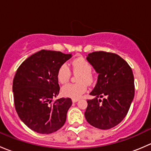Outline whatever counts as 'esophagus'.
<instances>
[{
  "instance_id": "esophagus-1",
  "label": "esophagus",
  "mask_w": 151,
  "mask_h": 151,
  "mask_svg": "<svg viewBox=\"0 0 151 151\" xmlns=\"http://www.w3.org/2000/svg\"><path fill=\"white\" fill-rule=\"evenodd\" d=\"M79 101V99H72V102L73 103H75L77 101Z\"/></svg>"
}]
</instances>
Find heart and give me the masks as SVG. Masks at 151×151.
Instances as JSON below:
<instances>
[{
	"label": "heart",
	"instance_id": "b5f03b06",
	"mask_svg": "<svg viewBox=\"0 0 151 151\" xmlns=\"http://www.w3.org/2000/svg\"><path fill=\"white\" fill-rule=\"evenodd\" d=\"M71 70L74 74H79L77 77L78 83L67 84L62 88V93L66 97L78 99L87 91V84H92L93 76L92 73V66L83 58H79L71 62ZM71 73L66 63L62 64L57 71L58 80L61 84H66L71 78Z\"/></svg>",
	"mask_w": 151,
	"mask_h": 151
}]
</instances>
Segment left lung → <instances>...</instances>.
I'll list each match as a JSON object with an SVG mask.
<instances>
[{"label":"left lung","mask_w":151,"mask_h":151,"mask_svg":"<svg viewBox=\"0 0 151 151\" xmlns=\"http://www.w3.org/2000/svg\"><path fill=\"white\" fill-rule=\"evenodd\" d=\"M87 60L99 73L98 81L87 100V121L96 128L109 129L119 124L127 115L134 96L132 68L118 55L104 51L89 53ZM104 97L103 100L98 98Z\"/></svg>","instance_id":"1"}]
</instances>
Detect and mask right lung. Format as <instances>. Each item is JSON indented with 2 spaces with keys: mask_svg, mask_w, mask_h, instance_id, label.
<instances>
[{
  "mask_svg": "<svg viewBox=\"0 0 151 151\" xmlns=\"http://www.w3.org/2000/svg\"><path fill=\"white\" fill-rule=\"evenodd\" d=\"M71 54L42 50L24 60L13 80L14 101L18 116L31 130L51 134L64 125L72 104L70 98L52 99L58 95V68Z\"/></svg>",
  "mask_w": 151,
  "mask_h": 151,
  "instance_id": "add662e5",
  "label": "right lung"
}]
</instances>
